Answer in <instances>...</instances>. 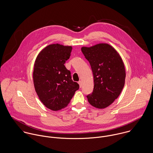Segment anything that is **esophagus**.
<instances>
[{"mask_svg":"<svg viewBox=\"0 0 153 153\" xmlns=\"http://www.w3.org/2000/svg\"><path fill=\"white\" fill-rule=\"evenodd\" d=\"M78 83L79 84V85H80V87H82V81H79Z\"/></svg>","mask_w":153,"mask_h":153,"instance_id":"1","label":"esophagus"}]
</instances>
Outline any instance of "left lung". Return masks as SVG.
I'll list each match as a JSON object with an SVG mask.
<instances>
[{"mask_svg": "<svg viewBox=\"0 0 153 153\" xmlns=\"http://www.w3.org/2000/svg\"><path fill=\"white\" fill-rule=\"evenodd\" d=\"M88 61L94 77L93 93L87 96L89 103L97 108H104L117 99L125 83L124 65L112 46L100 43L82 48Z\"/></svg>", "mask_w": 153, "mask_h": 153, "instance_id": "obj_1", "label": "left lung"}]
</instances>
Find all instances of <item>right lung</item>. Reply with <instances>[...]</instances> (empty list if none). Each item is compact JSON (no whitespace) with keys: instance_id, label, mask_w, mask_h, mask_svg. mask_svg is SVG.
<instances>
[{"instance_id":"right-lung-1","label":"right lung","mask_w":153,"mask_h":153,"mask_svg":"<svg viewBox=\"0 0 153 153\" xmlns=\"http://www.w3.org/2000/svg\"><path fill=\"white\" fill-rule=\"evenodd\" d=\"M71 50V46L50 45L39 53L34 63L36 92L43 104L53 111L66 107L79 88L65 66Z\"/></svg>"}]
</instances>
